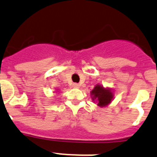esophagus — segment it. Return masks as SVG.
Listing matches in <instances>:
<instances>
[{
    "mask_svg": "<svg viewBox=\"0 0 157 157\" xmlns=\"http://www.w3.org/2000/svg\"><path fill=\"white\" fill-rule=\"evenodd\" d=\"M73 86L74 87V88H80V84H77V83H74V84H73Z\"/></svg>",
    "mask_w": 157,
    "mask_h": 157,
    "instance_id": "esophagus-1",
    "label": "esophagus"
}]
</instances>
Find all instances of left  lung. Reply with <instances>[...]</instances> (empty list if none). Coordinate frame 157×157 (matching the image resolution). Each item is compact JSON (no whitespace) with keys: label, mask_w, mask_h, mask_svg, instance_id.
Segmentation results:
<instances>
[{"label":"left lung","mask_w":157,"mask_h":157,"mask_svg":"<svg viewBox=\"0 0 157 157\" xmlns=\"http://www.w3.org/2000/svg\"><path fill=\"white\" fill-rule=\"evenodd\" d=\"M92 99L94 102L96 100L98 106L99 107H105L111 103L113 99V93L109 88H104L101 85H95L91 92Z\"/></svg>","instance_id":"left-lung-1"}]
</instances>
